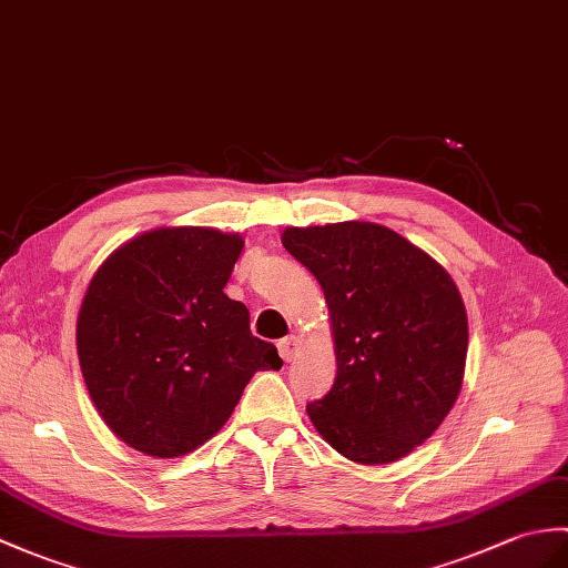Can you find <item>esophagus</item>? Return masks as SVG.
Listing matches in <instances>:
<instances>
[{
  "instance_id": "esophagus-1",
  "label": "esophagus",
  "mask_w": 568,
  "mask_h": 568,
  "mask_svg": "<svg viewBox=\"0 0 568 568\" xmlns=\"http://www.w3.org/2000/svg\"><path fill=\"white\" fill-rule=\"evenodd\" d=\"M297 351H300V338L297 336H285L283 341H278V353H281V358L285 363L293 361Z\"/></svg>"
}]
</instances>
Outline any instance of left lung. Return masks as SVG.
Instances as JSON below:
<instances>
[{"mask_svg": "<svg viewBox=\"0 0 568 568\" xmlns=\"http://www.w3.org/2000/svg\"><path fill=\"white\" fill-rule=\"evenodd\" d=\"M283 246L320 281L336 379L307 416L336 453L389 465L426 443L465 379L467 312L438 261L375 222L285 227Z\"/></svg>", "mask_w": 568, "mask_h": 568, "instance_id": "8db88e82", "label": "left lung"}]
</instances>
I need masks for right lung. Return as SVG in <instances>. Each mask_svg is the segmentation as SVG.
I'll use <instances>...</instances> for the list:
<instances>
[{
    "label": "right lung",
    "mask_w": 568,
    "mask_h": 568,
    "mask_svg": "<svg viewBox=\"0 0 568 568\" xmlns=\"http://www.w3.org/2000/svg\"><path fill=\"white\" fill-rule=\"evenodd\" d=\"M244 240L213 227H156L121 244L91 278L77 355L103 424L150 457H181L227 424L256 371H281L224 295Z\"/></svg>",
    "instance_id": "1"
}]
</instances>
